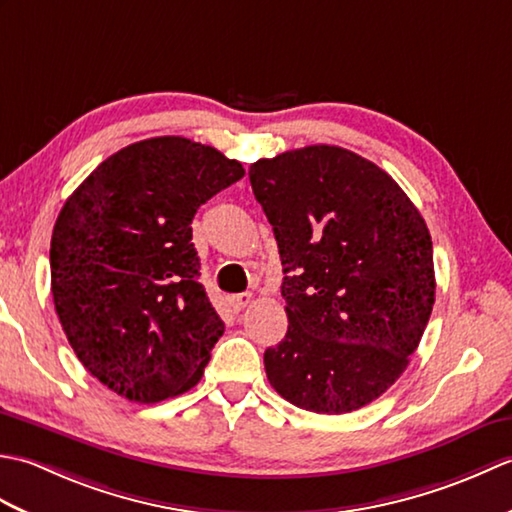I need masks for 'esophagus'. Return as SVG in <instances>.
Instances as JSON below:
<instances>
[{"label":"esophagus","mask_w":512,"mask_h":512,"mask_svg":"<svg viewBox=\"0 0 512 512\" xmlns=\"http://www.w3.org/2000/svg\"><path fill=\"white\" fill-rule=\"evenodd\" d=\"M250 303H253V295H250V292H244V295H237L231 299V308L235 312H242L244 308L250 306Z\"/></svg>","instance_id":"34e87169"}]
</instances>
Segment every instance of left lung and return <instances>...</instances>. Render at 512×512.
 <instances>
[{
    "label": "left lung",
    "instance_id": "1",
    "mask_svg": "<svg viewBox=\"0 0 512 512\" xmlns=\"http://www.w3.org/2000/svg\"><path fill=\"white\" fill-rule=\"evenodd\" d=\"M279 246L288 332L264 352L281 398L347 413L396 383L436 301L420 211L374 162L310 145L248 169Z\"/></svg>",
    "mask_w": 512,
    "mask_h": 512
}]
</instances>
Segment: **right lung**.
Listing matches in <instances>:
<instances>
[{"mask_svg": "<svg viewBox=\"0 0 512 512\" xmlns=\"http://www.w3.org/2000/svg\"><path fill=\"white\" fill-rule=\"evenodd\" d=\"M244 176L242 162L182 136L103 160L57 217L52 297L74 354L140 405L184 394L204 374L224 323L200 284L191 222Z\"/></svg>", "mask_w": 512, "mask_h": 512, "instance_id": "add662e5", "label": "right lung"}]
</instances>
